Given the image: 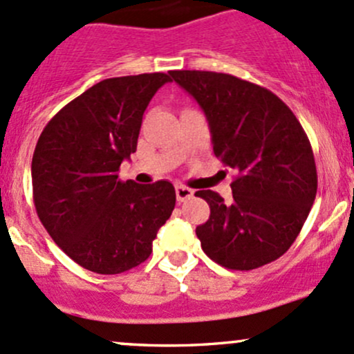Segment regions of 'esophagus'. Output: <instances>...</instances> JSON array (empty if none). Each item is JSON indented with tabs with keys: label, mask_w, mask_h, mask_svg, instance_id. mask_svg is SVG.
<instances>
[{
	"label": "esophagus",
	"mask_w": 354,
	"mask_h": 354,
	"mask_svg": "<svg viewBox=\"0 0 354 354\" xmlns=\"http://www.w3.org/2000/svg\"><path fill=\"white\" fill-rule=\"evenodd\" d=\"M174 189H176V198H178V201H186V200H189V198L193 196V189L192 188H188V186H185V185H176L174 186Z\"/></svg>",
	"instance_id": "obj_1"
}]
</instances>
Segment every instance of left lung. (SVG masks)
<instances>
[{"label": "left lung", "mask_w": 354, "mask_h": 354, "mask_svg": "<svg viewBox=\"0 0 354 354\" xmlns=\"http://www.w3.org/2000/svg\"><path fill=\"white\" fill-rule=\"evenodd\" d=\"M169 75L203 109L213 153L236 173L230 203L212 189L195 193L209 205V218L196 227L201 248L232 270L274 262L297 239L316 198L308 134L269 88L205 70Z\"/></svg>", "instance_id": "8db88e82"}]
</instances>
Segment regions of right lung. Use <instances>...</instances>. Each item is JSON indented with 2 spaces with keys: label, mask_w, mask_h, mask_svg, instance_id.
Segmentation results:
<instances>
[{
  "label": "right lung",
  "mask_w": 354,
  "mask_h": 354,
  "mask_svg": "<svg viewBox=\"0 0 354 354\" xmlns=\"http://www.w3.org/2000/svg\"><path fill=\"white\" fill-rule=\"evenodd\" d=\"M168 73L106 79L68 102L46 124L32 159L37 215L73 262L97 274H120L153 252L176 193L169 181L119 180L138 147L147 104Z\"/></svg>",
  "instance_id": "right-lung-1"
}]
</instances>
